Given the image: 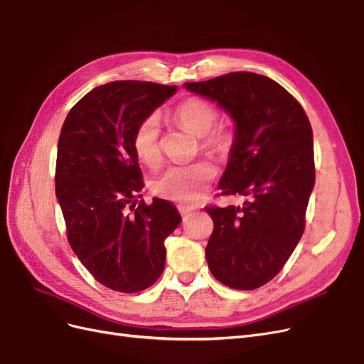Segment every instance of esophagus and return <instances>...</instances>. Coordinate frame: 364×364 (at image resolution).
<instances>
[{
  "label": "esophagus",
  "instance_id": "esophagus-1",
  "mask_svg": "<svg viewBox=\"0 0 364 364\" xmlns=\"http://www.w3.org/2000/svg\"><path fill=\"white\" fill-rule=\"evenodd\" d=\"M177 208H178V212H180V215L181 216H187V215H189L191 212H193V207H191V205H186V204H178L177 205Z\"/></svg>",
  "mask_w": 364,
  "mask_h": 364
}]
</instances>
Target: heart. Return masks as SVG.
I'll use <instances>...</instances> for the list:
<instances>
[{"label":"heart","mask_w":364,"mask_h":364,"mask_svg":"<svg viewBox=\"0 0 364 364\" xmlns=\"http://www.w3.org/2000/svg\"><path fill=\"white\" fill-rule=\"evenodd\" d=\"M172 116L184 130L199 137V146L207 154L227 157L231 152L236 136L231 128L216 125L219 112L215 105L191 97L173 109ZM160 134V121L156 113L145 116L133 133L134 154L148 168H157L161 161ZM215 177L216 169L207 160H199L192 165L171 166L152 183V192L169 201L193 204L207 192L208 184Z\"/></svg>","instance_id":"heart-1"}]
</instances>
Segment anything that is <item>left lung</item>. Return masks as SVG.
I'll return each mask as SVG.
<instances>
[{
    "label": "left lung",
    "mask_w": 364,
    "mask_h": 364,
    "mask_svg": "<svg viewBox=\"0 0 364 364\" xmlns=\"http://www.w3.org/2000/svg\"><path fill=\"white\" fill-rule=\"evenodd\" d=\"M184 86L236 122L219 189L222 196H248L242 207H205L215 225L208 269L231 289H259L284 267L306 228L314 186L310 121L295 97L260 74L230 73Z\"/></svg>",
    "instance_id": "1"
}]
</instances>
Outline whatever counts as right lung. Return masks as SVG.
I'll return each instance as SVG.
<instances>
[{"instance_id": "1", "label": "right lung", "mask_w": 364, "mask_h": 364, "mask_svg": "<svg viewBox=\"0 0 364 364\" xmlns=\"http://www.w3.org/2000/svg\"><path fill=\"white\" fill-rule=\"evenodd\" d=\"M177 86L122 80L98 86L69 110L57 145L55 195L73 251L98 283L136 293L165 269V240L181 216L169 201H139L137 124Z\"/></svg>"}]
</instances>
